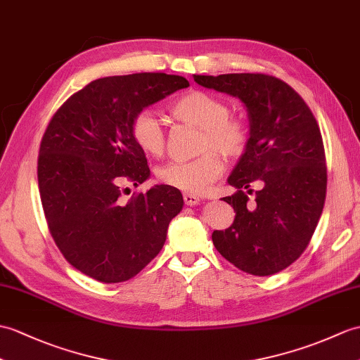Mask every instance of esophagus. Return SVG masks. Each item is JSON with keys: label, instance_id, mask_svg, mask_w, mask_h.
<instances>
[{"label": "esophagus", "instance_id": "34e87169", "mask_svg": "<svg viewBox=\"0 0 360 360\" xmlns=\"http://www.w3.org/2000/svg\"><path fill=\"white\" fill-rule=\"evenodd\" d=\"M182 198H184V202H186V205H198L199 204V196H196V195H191V193H184L182 195Z\"/></svg>", "mask_w": 360, "mask_h": 360}]
</instances>
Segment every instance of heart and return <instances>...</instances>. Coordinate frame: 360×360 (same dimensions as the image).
Segmentation results:
<instances>
[{
    "label": "heart",
    "instance_id": "b5f03b06",
    "mask_svg": "<svg viewBox=\"0 0 360 360\" xmlns=\"http://www.w3.org/2000/svg\"><path fill=\"white\" fill-rule=\"evenodd\" d=\"M176 121L200 129L198 150L200 156L191 161L169 162L158 170L165 186L186 193H202L224 172V161H236L247 152L250 125L242 116L230 115V105L219 96L202 90H190L170 105ZM130 135L135 144L150 156H161L165 150V131L152 110H139L131 118Z\"/></svg>",
    "mask_w": 360,
    "mask_h": 360
}]
</instances>
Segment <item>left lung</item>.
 <instances>
[{
	"instance_id": "1",
	"label": "left lung",
	"mask_w": 360,
	"mask_h": 360,
	"mask_svg": "<svg viewBox=\"0 0 360 360\" xmlns=\"http://www.w3.org/2000/svg\"><path fill=\"white\" fill-rule=\"evenodd\" d=\"M193 78L199 86L239 98L252 133L229 178L238 191L222 198L235 210V221L225 231H213V244L242 271L279 273L305 252L323 210L327 165L319 125L297 91L271 75ZM255 181L262 190L254 191L255 199L250 201L249 186Z\"/></svg>"
}]
</instances>
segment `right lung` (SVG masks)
Masks as SVG:
<instances>
[{
  "instance_id": "right-lung-1",
  "label": "right lung",
  "mask_w": 360,
  "mask_h": 360,
  "mask_svg": "<svg viewBox=\"0 0 360 360\" xmlns=\"http://www.w3.org/2000/svg\"><path fill=\"white\" fill-rule=\"evenodd\" d=\"M188 81L133 73L91 81L58 108L41 139L38 186L49 231L65 261L104 283L129 281L161 252L182 195L170 186L122 196L150 176L130 122ZM127 190V188H124Z\"/></svg>"
}]
</instances>
